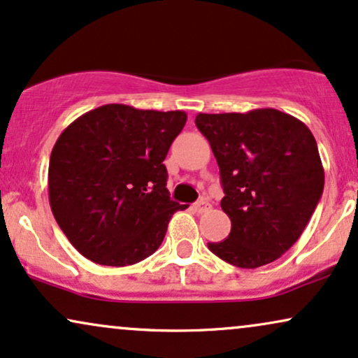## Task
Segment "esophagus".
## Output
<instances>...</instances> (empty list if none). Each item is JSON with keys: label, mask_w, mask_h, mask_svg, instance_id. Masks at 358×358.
<instances>
[{"label": "esophagus", "mask_w": 358, "mask_h": 358, "mask_svg": "<svg viewBox=\"0 0 358 358\" xmlns=\"http://www.w3.org/2000/svg\"><path fill=\"white\" fill-rule=\"evenodd\" d=\"M193 210H195V213H205L210 210V203L205 200V198H201V200H198L196 203H193Z\"/></svg>", "instance_id": "34e87169"}]
</instances>
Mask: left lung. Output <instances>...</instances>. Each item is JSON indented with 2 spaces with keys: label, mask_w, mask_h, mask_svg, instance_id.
<instances>
[{
  "label": "left lung",
  "mask_w": 358,
  "mask_h": 358,
  "mask_svg": "<svg viewBox=\"0 0 358 358\" xmlns=\"http://www.w3.org/2000/svg\"><path fill=\"white\" fill-rule=\"evenodd\" d=\"M196 128L220 168L227 240L208 243L240 268L272 264L294 245L324 192V166L307 124L273 108L200 113Z\"/></svg>",
  "instance_id": "left-lung-1"
}]
</instances>
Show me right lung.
<instances>
[{
    "label": "right lung",
    "mask_w": 358,
    "mask_h": 358,
    "mask_svg": "<svg viewBox=\"0 0 358 358\" xmlns=\"http://www.w3.org/2000/svg\"><path fill=\"white\" fill-rule=\"evenodd\" d=\"M185 111L103 105L59 135L48 168L51 212L81 255L124 266L160 247L180 205L166 188L168 150Z\"/></svg>",
    "instance_id": "obj_1"
}]
</instances>
